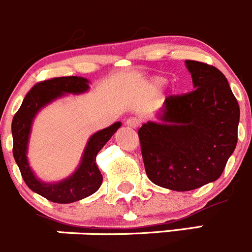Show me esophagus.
I'll list each match as a JSON object with an SVG mask.
<instances>
[{
  "mask_svg": "<svg viewBox=\"0 0 252 252\" xmlns=\"http://www.w3.org/2000/svg\"><path fill=\"white\" fill-rule=\"evenodd\" d=\"M126 124H127V126H130V127L136 128V127H138L140 125H141V120L138 119V117H128L127 121H126Z\"/></svg>",
  "mask_w": 252,
  "mask_h": 252,
  "instance_id": "esophagus-1",
  "label": "esophagus"
}]
</instances>
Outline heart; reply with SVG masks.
Wrapping results in <instances>:
<instances>
[{
	"instance_id": "obj_1",
	"label": "heart",
	"mask_w": 252,
	"mask_h": 252,
	"mask_svg": "<svg viewBox=\"0 0 252 252\" xmlns=\"http://www.w3.org/2000/svg\"><path fill=\"white\" fill-rule=\"evenodd\" d=\"M156 84H158V85H162V84H163V80H162V78H158V80L156 81Z\"/></svg>"
}]
</instances>
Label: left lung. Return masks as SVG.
Returning a JSON list of instances; mask_svg holds the SVG:
<instances>
[{"instance_id": "8db88e82", "label": "left lung", "mask_w": 252, "mask_h": 252, "mask_svg": "<svg viewBox=\"0 0 252 252\" xmlns=\"http://www.w3.org/2000/svg\"><path fill=\"white\" fill-rule=\"evenodd\" d=\"M195 90L166 97L163 124L138 128L146 175L155 185L190 191L222 174L237 144L240 107L223 73L186 60Z\"/></svg>"}]
</instances>
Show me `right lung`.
I'll return each mask as SVG.
<instances>
[{
    "label": "right lung",
    "mask_w": 252,
    "mask_h": 252,
    "mask_svg": "<svg viewBox=\"0 0 252 252\" xmlns=\"http://www.w3.org/2000/svg\"><path fill=\"white\" fill-rule=\"evenodd\" d=\"M89 90V81L77 76L55 77L37 82L25 96L22 105L12 119L13 158L20 168L22 179L26 185L38 195L57 204H70L92 195L100 189L102 184V175L96 165V156L98 151L112 137L120 122H115L110 127L103 128L89 140L82 161L75 174L59 184H45L34 177L33 172L27 162L26 151L31 124L37 111L64 94H81Z\"/></svg>",
    "instance_id": "1"
}]
</instances>
